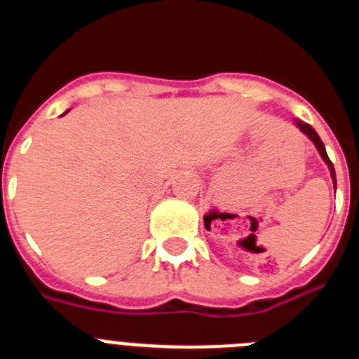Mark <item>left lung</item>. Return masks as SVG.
Listing matches in <instances>:
<instances>
[{
  "mask_svg": "<svg viewBox=\"0 0 359 359\" xmlns=\"http://www.w3.org/2000/svg\"><path fill=\"white\" fill-rule=\"evenodd\" d=\"M294 126H297V128L300 129V131H302L304 135H306L307 138H309V140L313 142V144H315L316 151L320 152V156H322V160L325 161V165H327V167H329V172H331L332 183H334V189H336V174H334V165H332V161L329 160L327 152H325V145H323V142L320 140V136L316 135V131H315V129H313V128H311L309 123L302 122V120L294 118Z\"/></svg>",
  "mask_w": 359,
  "mask_h": 359,
  "instance_id": "8db88e82",
  "label": "left lung"
}]
</instances>
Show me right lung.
<instances>
[{"mask_svg": "<svg viewBox=\"0 0 359 359\" xmlns=\"http://www.w3.org/2000/svg\"><path fill=\"white\" fill-rule=\"evenodd\" d=\"M66 113H68V111H66Z\"/></svg>", "mask_w": 359, "mask_h": 359, "instance_id": "add662e5", "label": "right lung"}]
</instances>
